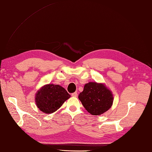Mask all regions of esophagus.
Returning a JSON list of instances; mask_svg holds the SVG:
<instances>
[{
	"label": "esophagus",
	"mask_w": 152,
	"mask_h": 152,
	"mask_svg": "<svg viewBox=\"0 0 152 152\" xmlns=\"http://www.w3.org/2000/svg\"><path fill=\"white\" fill-rule=\"evenodd\" d=\"M72 96L73 97H77V92H75V93H72Z\"/></svg>",
	"instance_id": "obj_1"
}]
</instances>
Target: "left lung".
I'll use <instances>...</instances> for the list:
<instances>
[{"instance_id":"obj_1","label":"left lung","mask_w":152,"mask_h":152,"mask_svg":"<svg viewBox=\"0 0 152 152\" xmlns=\"http://www.w3.org/2000/svg\"><path fill=\"white\" fill-rule=\"evenodd\" d=\"M79 99L84 108L93 115H100L111 107L113 96L104 85L96 83L85 84Z\"/></svg>"}]
</instances>
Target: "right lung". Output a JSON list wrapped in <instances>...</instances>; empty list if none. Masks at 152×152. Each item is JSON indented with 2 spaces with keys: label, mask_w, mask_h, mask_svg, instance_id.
Instances as JSON below:
<instances>
[{
  "label": "right lung",
  "mask_w": 152,
  "mask_h": 152,
  "mask_svg": "<svg viewBox=\"0 0 152 152\" xmlns=\"http://www.w3.org/2000/svg\"><path fill=\"white\" fill-rule=\"evenodd\" d=\"M70 97L66 90L59 85L48 84L41 88L36 95V104L42 112L50 114L59 109Z\"/></svg>",
  "instance_id": "add662e5"
}]
</instances>
